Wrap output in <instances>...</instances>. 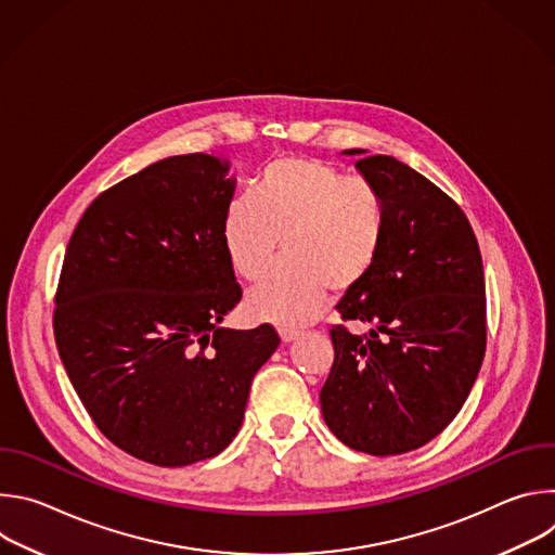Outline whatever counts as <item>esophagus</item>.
<instances>
[{
	"mask_svg": "<svg viewBox=\"0 0 555 555\" xmlns=\"http://www.w3.org/2000/svg\"><path fill=\"white\" fill-rule=\"evenodd\" d=\"M279 334H281V340H283V343H292V340H296V338L300 336V330H294V327H281V330H279Z\"/></svg>",
	"mask_w": 555,
	"mask_h": 555,
	"instance_id": "esophagus-1",
	"label": "esophagus"
}]
</instances>
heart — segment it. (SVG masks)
<instances>
[{
    "instance_id": "b5f03b06",
    "label": "heart",
    "mask_w": 555,
    "mask_h": 555,
    "mask_svg": "<svg viewBox=\"0 0 555 555\" xmlns=\"http://www.w3.org/2000/svg\"><path fill=\"white\" fill-rule=\"evenodd\" d=\"M386 228L382 193L362 178L311 157H281L259 178L257 193L236 195L221 240L234 270L259 279L250 309L283 327L309 323L330 289L349 292L373 270Z\"/></svg>"
}]
</instances>
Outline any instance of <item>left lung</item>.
<instances>
[{
    "label": "left lung",
    "mask_w": 555,
    "mask_h": 555,
    "mask_svg": "<svg viewBox=\"0 0 555 555\" xmlns=\"http://www.w3.org/2000/svg\"><path fill=\"white\" fill-rule=\"evenodd\" d=\"M356 167L382 193L386 228L373 270L336 309L345 323L373 330H330L334 364L321 409L349 448L404 454L456 417L479 375L488 343L483 261L465 212L422 173L390 155H364Z\"/></svg>",
    "instance_id": "1"
}]
</instances>
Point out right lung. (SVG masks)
<instances>
[{
    "label": "right lung",
    "mask_w": 555,
    "mask_h": 555,
    "mask_svg": "<svg viewBox=\"0 0 555 555\" xmlns=\"http://www.w3.org/2000/svg\"><path fill=\"white\" fill-rule=\"evenodd\" d=\"M173 155L103 191L78 219L54 294V340L96 428L127 454L180 467L240 433L272 325L223 330L242 300L221 225L234 180Z\"/></svg>",
    "instance_id": "add662e5"
}]
</instances>
